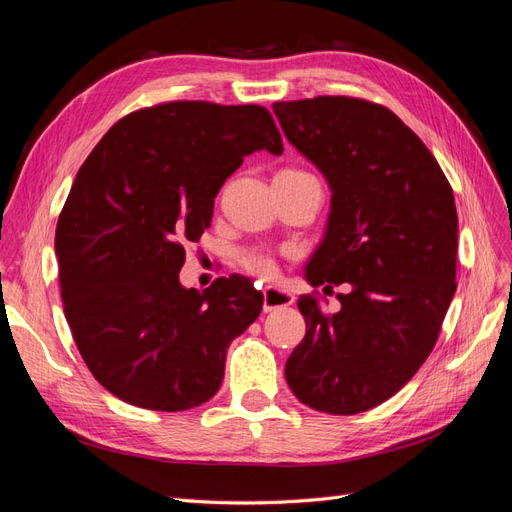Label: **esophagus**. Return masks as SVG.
<instances>
[{"label": "esophagus", "instance_id": "1", "mask_svg": "<svg viewBox=\"0 0 512 512\" xmlns=\"http://www.w3.org/2000/svg\"><path fill=\"white\" fill-rule=\"evenodd\" d=\"M294 304V296L289 294V291L281 289V287H272L268 285L264 289V311H276V309H283V306Z\"/></svg>", "mask_w": 512, "mask_h": 512}]
</instances>
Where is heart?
Returning a JSON list of instances; mask_svg holds the SVG:
<instances>
[{"label":"heart","mask_w":512,"mask_h":512,"mask_svg":"<svg viewBox=\"0 0 512 512\" xmlns=\"http://www.w3.org/2000/svg\"><path fill=\"white\" fill-rule=\"evenodd\" d=\"M281 173H304V171H296V169H285ZM240 264L246 272H251L255 276H261V279H270V276L276 274V259L261 251V248H248L240 255Z\"/></svg>","instance_id":"obj_1"}]
</instances>
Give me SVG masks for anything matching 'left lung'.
Segmentation results:
<instances>
[{"instance_id":"1","label":"left lung","mask_w":512,"mask_h":512,"mask_svg":"<svg viewBox=\"0 0 512 512\" xmlns=\"http://www.w3.org/2000/svg\"><path fill=\"white\" fill-rule=\"evenodd\" d=\"M272 109L332 188L306 279L324 291L349 285L332 315L317 291L300 296L306 334L287 358V384L317 412H367L410 382L440 337L457 289L455 195L427 145L384 105L315 96Z\"/></svg>"}]
</instances>
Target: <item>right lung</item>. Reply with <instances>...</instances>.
Here are the masks:
<instances>
[{
	"mask_svg": "<svg viewBox=\"0 0 512 512\" xmlns=\"http://www.w3.org/2000/svg\"><path fill=\"white\" fill-rule=\"evenodd\" d=\"M283 154L259 105L173 100L128 113L87 156L55 229L64 313L87 369L115 397L182 412L221 388L229 343L264 296L240 274L184 289V246L246 154Z\"/></svg>",
	"mask_w": 512,
	"mask_h": 512,
	"instance_id": "right-lung-1",
	"label": "right lung"
}]
</instances>
